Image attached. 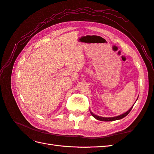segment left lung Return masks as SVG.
Wrapping results in <instances>:
<instances>
[{
  "label": "left lung",
  "instance_id": "obj_1",
  "mask_svg": "<svg viewBox=\"0 0 154 154\" xmlns=\"http://www.w3.org/2000/svg\"><path fill=\"white\" fill-rule=\"evenodd\" d=\"M137 100H136V101H137ZM134 104H133V105L132 106V107H131L128 111L125 112V113L123 114H122V115H119V116H115V117H111V118L101 117V116H97V115L94 114L91 110H90V113H91V114L95 119H97V120L104 121V122H112V121H115V120H118V119H122V118H125V116H126L127 114H128L129 113V112H131V109H132L133 106H134Z\"/></svg>",
  "mask_w": 154,
  "mask_h": 154
}]
</instances>
